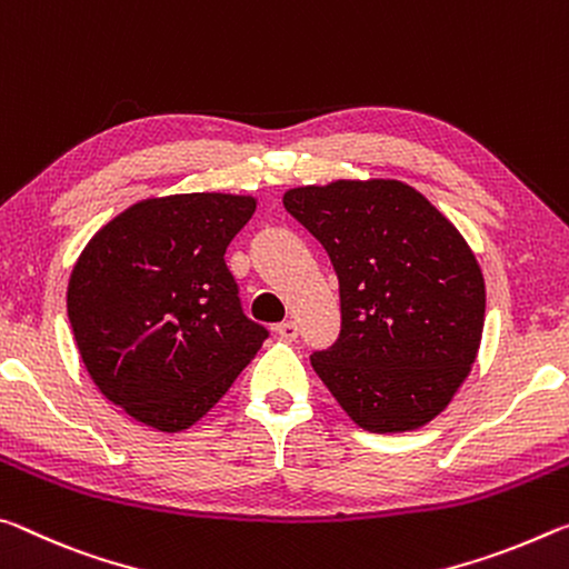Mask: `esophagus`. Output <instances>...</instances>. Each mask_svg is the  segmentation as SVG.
<instances>
[{"label":"esophagus","mask_w":569,"mask_h":569,"mask_svg":"<svg viewBox=\"0 0 569 569\" xmlns=\"http://www.w3.org/2000/svg\"><path fill=\"white\" fill-rule=\"evenodd\" d=\"M277 332H279V338L282 340H297V322H292V320H287V322H282V325H277Z\"/></svg>","instance_id":"obj_1"}]
</instances>
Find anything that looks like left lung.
<instances>
[{
	"label": "left lung",
	"instance_id": "left-lung-1",
	"mask_svg": "<svg viewBox=\"0 0 569 569\" xmlns=\"http://www.w3.org/2000/svg\"><path fill=\"white\" fill-rule=\"evenodd\" d=\"M282 201L340 282V335L312 352L315 372L366 431L428 423L477 360L487 292L473 251L400 181L302 186Z\"/></svg>",
	"mask_w": 569,
	"mask_h": 569
}]
</instances>
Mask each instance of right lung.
I'll use <instances>...</instances> for the list:
<instances>
[{
	"instance_id": "1",
	"label": "right lung",
	"mask_w": 569,
	"mask_h": 569,
	"mask_svg": "<svg viewBox=\"0 0 569 569\" xmlns=\"http://www.w3.org/2000/svg\"><path fill=\"white\" fill-rule=\"evenodd\" d=\"M254 207L229 193L148 199L74 264L68 318L82 362L136 421L169 433L197 423L269 338L223 262Z\"/></svg>"
}]
</instances>
